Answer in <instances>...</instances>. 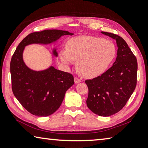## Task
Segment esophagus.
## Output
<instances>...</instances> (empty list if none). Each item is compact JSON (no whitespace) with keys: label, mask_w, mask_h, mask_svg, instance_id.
Instances as JSON below:
<instances>
[{"label":"esophagus","mask_w":148,"mask_h":148,"mask_svg":"<svg viewBox=\"0 0 148 148\" xmlns=\"http://www.w3.org/2000/svg\"><path fill=\"white\" fill-rule=\"evenodd\" d=\"M74 82H75V83H76V84H78V83H80V82H81V80H80L79 78H77V77H74Z\"/></svg>","instance_id":"obj_1"}]
</instances>
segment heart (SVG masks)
I'll return each mask as SVG.
<instances>
[{
	"mask_svg": "<svg viewBox=\"0 0 148 148\" xmlns=\"http://www.w3.org/2000/svg\"><path fill=\"white\" fill-rule=\"evenodd\" d=\"M116 48L113 42L101 37L80 36L70 39L66 49L59 53L61 61L66 65L77 61L79 73L86 77L103 74L116 57Z\"/></svg>",
	"mask_w": 148,
	"mask_h": 148,
	"instance_id": "heart-1",
	"label": "heart"
}]
</instances>
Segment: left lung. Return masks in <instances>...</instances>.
Instances as JSON below:
<instances>
[{
  "mask_svg": "<svg viewBox=\"0 0 148 148\" xmlns=\"http://www.w3.org/2000/svg\"><path fill=\"white\" fill-rule=\"evenodd\" d=\"M101 33L116 40L117 57L112 66L101 76L86 80L89 89L86 103L95 114L107 117L120 111L134 92L138 64L136 57L121 36L107 32Z\"/></svg>",
  "mask_w": 148,
  "mask_h": 148,
  "instance_id": "8db88e82",
  "label": "left lung"
}]
</instances>
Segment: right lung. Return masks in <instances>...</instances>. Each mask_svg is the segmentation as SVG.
<instances>
[{
	"label": "right lung",
	"instance_id": "obj_1",
	"mask_svg": "<svg viewBox=\"0 0 148 148\" xmlns=\"http://www.w3.org/2000/svg\"><path fill=\"white\" fill-rule=\"evenodd\" d=\"M72 34L69 31L57 29L32 32L20 42L12 57V91L20 104L34 116L46 117L57 111L65 92L74 85V77L52 66L41 71L29 69L23 59L25 47L32 44H49L62 36ZM53 54L57 57L56 49H53Z\"/></svg>",
	"mask_w": 148,
	"mask_h": 148
}]
</instances>
